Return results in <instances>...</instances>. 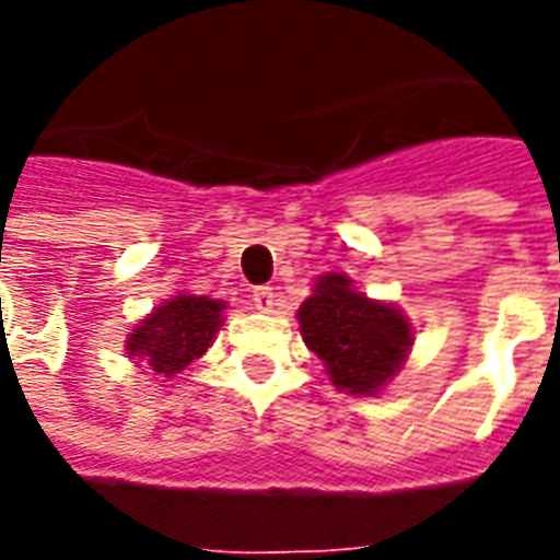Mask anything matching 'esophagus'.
I'll return each instance as SVG.
<instances>
[{"mask_svg":"<svg viewBox=\"0 0 560 560\" xmlns=\"http://www.w3.org/2000/svg\"><path fill=\"white\" fill-rule=\"evenodd\" d=\"M252 303H255L257 312H272L276 308V291L269 284H260L252 291Z\"/></svg>","mask_w":560,"mask_h":560,"instance_id":"1","label":"esophagus"}]
</instances>
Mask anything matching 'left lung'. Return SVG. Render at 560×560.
<instances>
[{
	"label": "left lung",
	"instance_id": "obj_1",
	"mask_svg": "<svg viewBox=\"0 0 560 560\" xmlns=\"http://www.w3.org/2000/svg\"><path fill=\"white\" fill-rule=\"evenodd\" d=\"M296 320L332 387L348 396H377L389 387L413 345L408 315L393 303L357 291L345 272L317 276Z\"/></svg>",
	"mask_w": 560,
	"mask_h": 560
}]
</instances>
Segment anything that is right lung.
I'll return each instance as SVG.
<instances>
[{
    "label": "right lung",
    "mask_w": 560,
    "mask_h": 560,
    "mask_svg": "<svg viewBox=\"0 0 560 560\" xmlns=\"http://www.w3.org/2000/svg\"><path fill=\"white\" fill-rule=\"evenodd\" d=\"M224 300L179 291L131 327L126 336L128 360L164 387L209 351L224 324Z\"/></svg>",
    "instance_id": "right-lung-1"
}]
</instances>
